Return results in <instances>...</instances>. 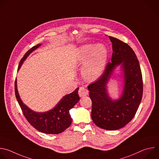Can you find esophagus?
I'll return each mask as SVG.
<instances>
[{"instance_id": "esophagus-1", "label": "esophagus", "mask_w": 159, "mask_h": 159, "mask_svg": "<svg viewBox=\"0 0 159 159\" xmlns=\"http://www.w3.org/2000/svg\"><path fill=\"white\" fill-rule=\"evenodd\" d=\"M88 94V90L84 87H80L79 89V95L80 97H84L86 96Z\"/></svg>"}]
</instances>
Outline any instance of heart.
Listing matches in <instances>:
<instances>
[{"instance_id":"1","label":"heart","mask_w":159,"mask_h":159,"mask_svg":"<svg viewBox=\"0 0 159 159\" xmlns=\"http://www.w3.org/2000/svg\"><path fill=\"white\" fill-rule=\"evenodd\" d=\"M107 57V52L103 44H98L93 47L86 44L80 48L77 53V61L84 63L82 74L85 79L95 80L102 74Z\"/></svg>"}]
</instances>
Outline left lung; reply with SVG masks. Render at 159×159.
Listing matches in <instances>:
<instances>
[{"label": "left lung", "instance_id": "obj_1", "mask_svg": "<svg viewBox=\"0 0 159 159\" xmlns=\"http://www.w3.org/2000/svg\"><path fill=\"white\" fill-rule=\"evenodd\" d=\"M112 47L111 62H108L101 77L87 89L92 101L91 118L99 127L116 130L126 126L134 116L143 96L142 74L137 55L129 45L109 36ZM122 64L125 86L121 98L112 101L108 97L106 84L117 65Z\"/></svg>", "mask_w": 159, "mask_h": 159}]
</instances>
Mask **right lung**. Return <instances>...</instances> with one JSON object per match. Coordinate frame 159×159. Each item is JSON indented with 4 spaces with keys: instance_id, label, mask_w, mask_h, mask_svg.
<instances>
[{
    "instance_id": "1",
    "label": "right lung",
    "mask_w": 159,
    "mask_h": 159,
    "mask_svg": "<svg viewBox=\"0 0 159 159\" xmlns=\"http://www.w3.org/2000/svg\"><path fill=\"white\" fill-rule=\"evenodd\" d=\"M40 45L41 44L36 45L25 53L19 62L17 70L30 53L38 48ZM78 90L79 87L71 94L64 96L53 109L45 112H36L28 108L22 102L17 92L16 79L15 80L16 97L24 116L35 129L47 134H59L70 126L72 123V118L69 110L80 99Z\"/></svg>"
}]
</instances>
